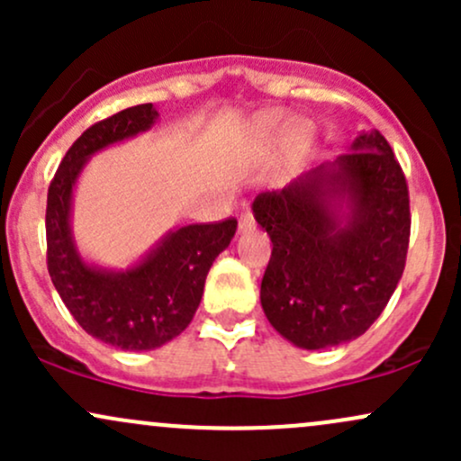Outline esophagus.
I'll return each mask as SVG.
<instances>
[{
    "label": "esophagus",
    "mask_w": 461,
    "mask_h": 461,
    "mask_svg": "<svg viewBox=\"0 0 461 461\" xmlns=\"http://www.w3.org/2000/svg\"><path fill=\"white\" fill-rule=\"evenodd\" d=\"M253 227H256V219H253L251 210H247V212H242L240 219H238V230L247 231V230H253Z\"/></svg>",
    "instance_id": "1"
}]
</instances>
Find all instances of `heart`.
Returning a JSON list of instances; mask_svg holds the SVG:
<instances>
[{
  "label": "heart",
  "instance_id": "obj_1",
  "mask_svg": "<svg viewBox=\"0 0 461 461\" xmlns=\"http://www.w3.org/2000/svg\"><path fill=\"white\" fill-rule=\"evenodd\" d=\"M285 116L282 113H268L264 114L260 121L256 123V136H260V139H268V136H273L275 131L284 125Z\"/></svg>",
  "mask_w": 461,
  "mask_h": 461
}]
</instances>
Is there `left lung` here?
I'll return each instance as SVG.
<instances>
[{
	"label": "left lung",
	"mask_w": 461,
	"mask_h": 461,
	"mask_svg": "<svg viewBox=\"0 0 461 461\" xmlns=\"http://www.w3.org/2000/svg\"><path fill=\"white\" fill-rule=\"evenodd\" d=\"M333 196L352 203L345 221ZM253 214L273 242L262 310L285 340L336 347L379 319L403 275L411 227L403 168L379 131L359 134L331 167L260 193Z\"/></svg>",
	"instance_id": "1"
}]
</instances>
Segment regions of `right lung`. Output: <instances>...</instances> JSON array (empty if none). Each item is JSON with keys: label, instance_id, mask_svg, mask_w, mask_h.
I'll return each instance as SVG.
<instances>
[{"label": "right lung", "instance_id": "add662e5", "mask_svg": "<svg viewBox=\"0 0 461 461\" xmlns=\"http://www.w3.org/2000/svg\"><path fill=\"white\" fill-rule=\"evenodd\" d=\"M151 104L97 121L73 142L47 190V271L67 310L93 338L125 351H151L179 336L199 308L214 258L236 234L234 216L179 227L147 260L125 273H105L77 256L68 230L73 184L91 153L149 130Z\"/></svg>", "mask_w": 461, "mask_h": 461}]
</instances>
